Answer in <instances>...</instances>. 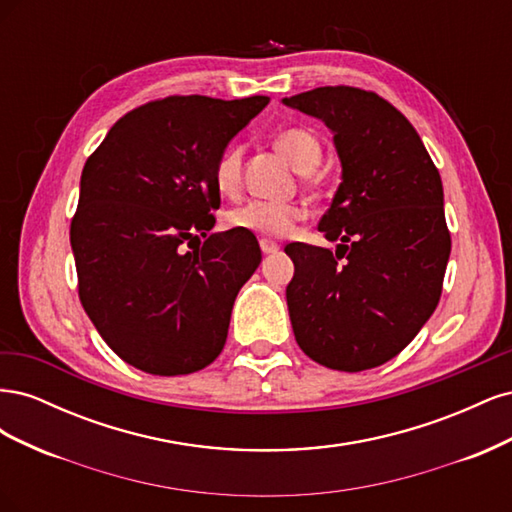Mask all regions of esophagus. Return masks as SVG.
<instances>
[{"label": "esophagus", "mask_w": 512, "mask_h": 512, "mask_svg": "<svg viewBox=\"0 0 512 512\" xmlns=\"http://www.w3.org/2000/svg\"><path fill=\"white\" fill-rule=\"evenodd\" d=\"M260 250H262V254H275L277 250H280V245L271 239H260Z\"/></svg>", "instance_id": "1"}]
</instances>
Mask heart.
Returning <instances> with one entry per match:
<instances>
[{"label": "heart", "mask_w": 512, "mask_h": 512, "mask_svg": "<svg viewBox=\"0 0 512 512\" xmlns=\"http://www.w3.org/2000/svg\"><path fill=\"white\" fill-rule=\"evenodd\" d=\"M275 149L301 173L312 170L320 160L318 138L301 128H290L277 134ZM241 158L239 145H228L213 168V181L220 194H237L241 185ZM305 218V209L294 203H271V200H247L228 213V224L239 230L254 232L265 237H284L294 224Z\"/></svg>", "instance_id": "b5f03b06"}]
</instances>
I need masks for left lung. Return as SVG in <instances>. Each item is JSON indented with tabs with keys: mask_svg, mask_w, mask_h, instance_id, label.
<instances>
[{
	"mask_svg": "<svg viewBox=\"0 0 512 512\" xmlns=\"http://www.w3.org/2000/svg\"><path fill=\"white\" fill-rule=\"evenodd\" d=\"M282 102L331 130L342 164L318 224L339 241L337 252L284 247L294 262L286 286L294 337L324 367H378L412 342L440 301L451 256L440 173L412 123L371 91L318 87Z\"/></svg>",
	"mask_w": 512,
	"mask_h": 512,
	"instance_id": "obj_1",
	"label": "left lung"
}]
</instances>
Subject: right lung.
<instances>
[{
  "label": "right lung",
  "instance_id": "add662e5",
  "mask_svg": "<svg viewBox=\"0 0 512 512\" xmlns=\"http://www.w3.org/2000/svg\"><path fill=\"white\" fill-rule=\"evenodd\" d=\"M267 104V96L149 102L123 115L85 162L70 226L79 297L132 367L183 376L222 352L232 305L262 254L247 230L209 235L220 209L213 168Z\"/></svg>",
  "mask_w": 512,
  "mask_h": 512
}]
</instances>
